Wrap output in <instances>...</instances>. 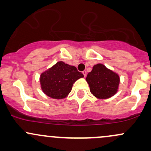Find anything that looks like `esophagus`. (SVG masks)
Segmentation results:
<instances>
[{"mask_svg": "<svg viewBox=\"0 0 151 151\" xmlns=\"http://www.w3.org/2000/svg\"><path fill=\"white\" fill-rule=\"evenodd\" d=\"M82 73H83V74H84V77H86V70L83 71V72H82Z\"/></svg>", "mask_w": 151, "mask_h": 151, "instance_id": "34e87169", "label": "esophagus"}]
</instances>
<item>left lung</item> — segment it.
<instances>
[{"mask_svg":"<svg viewBox=\"0 0 151 151\" xmlns=\"http://www.w3.org/2000/svg\"><path fill=\"white\" fill-rule=\"evenodd\" d=\"M86 80L93 96L104 99L116 94L120 78L116 73L109 70L104 65L97 64L93 66L91 72L88 73Z\"/></svg>","mask_w":151,"mask_h":151,"instance_id":"left-lung-1","label":"left lung"}]
</instances>
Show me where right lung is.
Masks as SVG:
<instances>
[{
	"mask_svg": "<svg viewBox=\"0 0 151 151\" xmlns=\"http://www.w3.org/2000/svg\"><path fill=\"white\" fill-rule=\"evenodd\" d=\"M81 77L84 75L75 67L58 62L41 74L40 81L42 91L47 96L62 99L69 94L74 83Z\"/></svg>",
	"mask_w": 151,
	"mask_h": 151,
	"instance_id": "right-lung-1",
	"label": "right lung"
}]
</instances>
